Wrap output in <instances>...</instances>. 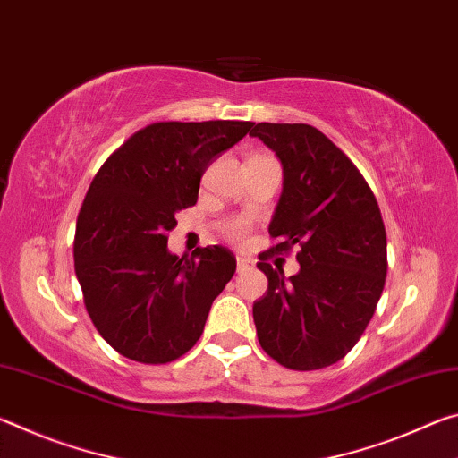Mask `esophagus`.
Here are the masks:
<instances>
[{"label": "esophagus", "instance_id": "1", "mask_svg": "<svg viewBox=\"0 0 458 458\" xmlns=\"http://www.w3.org/2000/svg\"><path fill=\"white\" fill-rule=\"evenodd\" d=\"M236 265H238V270H244V268H250L254 265V260L250 257H244V254H240V257L236 259Z\"/></svg>", "mask_w": 458, "mask_h": 458}]
</instances>
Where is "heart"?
Returning a JSON list of instances; mask_svg holds the SVG:
<instances>
[{"label":"heart","mask_w":458,"mask_h":458,"mask_svg":"<svg viewBox=\"0 0 458 458\" xmlns=\"http://www.w3.org/2000/svg\"><path fill=\"white\" fill-rule=\"evenodd\" d=\"M246 234V222L244 220H232L226 226V236L232 240H242Z\"/></svg>","instance_id":"obj_1"}]
</instances>
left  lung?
I'll return each mask as SVG.
<instances>
[{
    "mask_svg": "<svg viewBox=\"0 0 458 458\" xmlns=\"http://www.w3.org/2000/svg\"><path fill=\"white\" fill-rule=\"evenodd\" d=\"M283 165V191L268 232L273 250L297 244L299 273L284 276L260 254L268 289L252 305L260 347L281 366L311 371L352 352L386 283V228L374 191L350 157L303 123L250 131Z\"/></svg>",
    "mask_w": 458,
    "mask_h": 458,
    "instance_id": "1",
    "label": "left lung"
}]
</instances>
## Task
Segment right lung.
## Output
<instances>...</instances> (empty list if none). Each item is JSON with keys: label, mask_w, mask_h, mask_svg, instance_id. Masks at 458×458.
Segmentation results:
<instances>
[{"label": "right lung", "mask_w": 458, "mask_h": 458, "mask_svg": "<svg viewBox=\"0 0 458 458\" xmlns=\"http://www.w3.org/2000/svg\"><path fill=\"white\" fill-rule=\"evenodd\" d=\"M250 129V121L153 123L92 180L76 220L74 270L97 331L125 358L174 361L204 331L236 259L224 246L177 257L167 232L198 201L208 165Z\"/></svg>", "instance_id": "add662e5"}]
</instances>
